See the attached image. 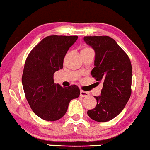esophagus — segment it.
Masks as SVG:
<instances>
[{
    "label": "esophagus",
    "mask_w": 150,
    "mask_h": 150,
    "mask_svg": "<svg viewBox=\"0 0 150 150\" xmlns=\"http://www.w3.org/2000/svg\"><path fill=\"white\" fill-rule=\"evenodd\" d=\"M89 96V93L87 92V91H82L81 90L80 91V96L81 97H88Z\"/></svg>",
    "instance_id": "1"
}]
</instances>
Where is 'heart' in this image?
<instances>
[{"instance_id":"b5f03b06","label":"heart","mask_w":150,"mask_h":150,"mask_svg":"<svg viewBox=\"0 0 150 150\" xmlns=\"http://www.w3.org/2000/svg\"><path fill=\"white\" fill-rule=\"evenodd\" d=\"M89 50H91V49L89 48H84L83 50H82V52H81V53H82V52H87V51H89Z\"/></svg>"}]
</instances>
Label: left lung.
Returning a JSON list of instances; mask_svg holds the SVG:
<instances>
[{"mask_svg":"<svg viewBox=\"0 0 150 150\" xmlns=\"http://www.w3.org/2000/svg\"><path fill=\"white\" fill-rule=\"evenodd\" d=\"M84 40L95 51V67L91 75L98 82H103L101 94L94 96L96 106L88 110L87 115L96 122H108L123 110L131 96V61L109 36H85Z\"/></svg>","mask_w":150,"mask_h":150,"instance_id":"8db88e82","label":"left lung"}]
</instances>
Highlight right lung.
<instances>
[{
	"label": "right lung",
	"mask_w": 150,
	"mask_h": 150,
	"mask_svg": "<svg viewBox=\"0 0 150 150\" xmlns=\"http://www.w3.org/2000/svg\"><path fill=\"white\" fill-rule=\"evenodd\" d=\"M77 35H50L45 38L27 57L22 85L27 101L40 118L50 122L64 116L71 100L78 98L76 85L62 87L54 82V74L64 67V59Z\"/></svg>",
	"instance_id": "1"
}]
</instances>
